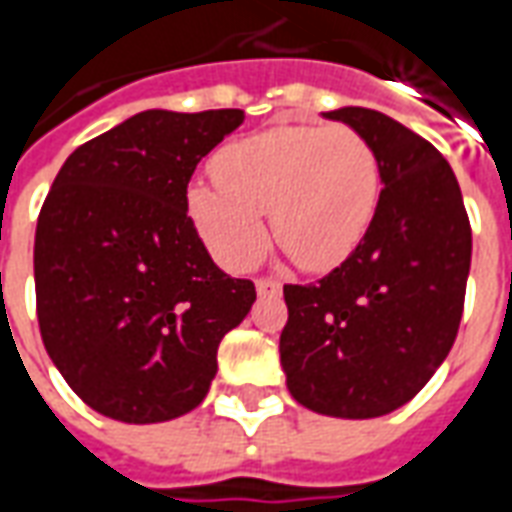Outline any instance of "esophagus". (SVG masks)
<instances>
[{"label": "esophagus", "mask_w": 512, "mask_h": 512, "mask_svg": "<svg viewBox=\"0 0 512 512\" xmlns=\"http://www.w3.org/2000/svg\"><path fill=\"white\" fill-rule=\"evenodd\" d=\"M256 292L262 297L281 295V284L275 278H256Z\"/></svg>", "instance_id": "obj_1"}]
</instances>
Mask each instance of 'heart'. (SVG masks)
<instances>
[{
	"mask_svg": "<svg viewBox=\"0 0 512 512\" xmlns=\"http://www.w3.org/2000/svg\"><path fill=\"white\" fill-rule=\"evenodd\" d=\"M217 187H187L190 223L228 270H248L273 237L303 270H331L369 231L380 162L350 126L281 123L228 143L212 162Z\"/></svg>",
	"mask_w": 512,
	"mask_h": 512,
	"instance_id": "obj_1",
	"label": "heart"
}]
</instances>
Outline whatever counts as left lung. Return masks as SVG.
Returning a JSON list of instances; mask_svg holds the SVG:
<instances>
[{
    "mask_svg": "<svg viewBox=\"0 0 512 512\" xmlns=\"http://www.w3.org/2000/svg\"><path fill=\"white\" fill-rule=\"evenodd\" d=\"M380 162L378 209L361 245L317 284H286V389L308 411L372 419L413 400L455 344L471 226L458 179L424 137L389 115L342 107Z\"/></svg>",
    "mask_w": 512,
    "mask_h": 512,
    "instance_id": "1",
    "label": "left lung"
}]
</instances>
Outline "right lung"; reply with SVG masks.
<instances>
[{"label": "right lung", "mask_w": 512, "mask_h": 512, "mask_svg": "<svg viewBox=\"0 0 512 512\" xmlns=\"http://www.w3.org/2000/svg\"><path fill=\"white\" fill-rule=\"evenodd\" d=\"M242 110H146L65 159L35 228L46 353L76 397L129 424L204 402L217 347L256 300L209 256L187 215L195 165Z\"/></svg>", "instance_id": "right-lung-1"}]
</instances>
